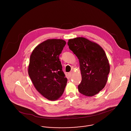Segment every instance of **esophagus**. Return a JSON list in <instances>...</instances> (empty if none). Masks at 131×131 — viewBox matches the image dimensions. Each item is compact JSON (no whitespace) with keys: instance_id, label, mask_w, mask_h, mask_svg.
I'll return each mask as SVG.
<instances>
[{"instance_id":"34e87169","label":"esophagus","mask_w":131,"mask_h":131,"mask_svg":"<svg viewBox=\"0 0 131 131\" xmlns=\"http://www.w3.org/2000/svg\"><path fill=\"white\" fill-rule=\"evenodd\" d=\"M68 75L70 77H71V76H72V72H69L68 73Z\"/></svg>"}]
</instances>
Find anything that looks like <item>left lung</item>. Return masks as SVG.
I'll return each instance as SVG.
<instances>
[{"label": "left lung", "instance_id": "1", "mask_svg": "<svg viewBox=\"0 0 131 131\" xmlns=\"http://www.w3.org/2000/svg\"><path fill=\"white\" fill-rule=\"evenodd\" d=\"M68 45L79 60L81 71V93L92 96L106 85L110 67L104 50L99 45L87 39L78 37L69 40Z\"/></svg>", "mask_w": 131, "mask_h": 131}]
</instances>
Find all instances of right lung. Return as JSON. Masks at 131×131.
Masks as SVG:
<instances>
[{
    "label": "right lung",
    "instance_id": "1",
    "mask_svg": "<svg viewBox=\"0 0 131 131\" xmlns=\"http://www.w3.org/2000/svg\"><path fill=\"white\" fill-rule=\"evenodd\" d=\"M66 44L62 39H49L37 46L30 56L28 75L38 91L48 100L58 99L67 84L59 58Z\"/></svg>",
    "mask_w": 131,
    "mask_h": 131
}]
</instances>
